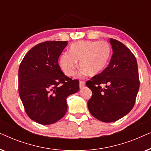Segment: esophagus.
Here are the masks:
<instances>
[{
    "instance_id": "esophagus-1",
    "label": "esophagus",
    "mask_w": 151,
    "mask_h": 151,
    "mask_svg": "<svg viewBox=\"0 0 151 151\" xmlns=\"http://www.w3.org/2000/svg\"><path fill=\"white\" fill-rule=\"evenodd\" d=\"M85 85V83H84V82L83 81H80V88H82Z\"/></svg>"
}]
</instances>
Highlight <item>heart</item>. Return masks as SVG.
Here are the masks:
<instances>
[{
	"label": "heart",
	"instance_id": "heart-1",
	"mask_svg": "<svg viewBox=\"0 0 151 151\" xmlns=\"http://www.w3.org/2000/svg\"><path fill=\"white\" fill-rule=\"evenodd\" d=\"M110 55V46L104 41H78L70 46L69 52L60 55L59 66L66 76L72 77L75 75L79 60L82 69L80 75L86 73L96 76L106 67Z\"/></svg>",
	"mask_w": 151,
	"mask_h": 151
}]
</instances>
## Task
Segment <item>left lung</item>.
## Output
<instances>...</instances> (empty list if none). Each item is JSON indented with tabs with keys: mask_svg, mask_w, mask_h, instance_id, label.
Returning <instances> with one entry per match:
<instances>
[{
	"mask_svg": "<svg viewBox=\"0 0 151 151\" xmlns=\"http://www.w3.org/2000/svg\"><path fill=\"white\" fill-rule=\"evenodd\" d=\"M113 54L108 67L86 82L92 91L87 105L91 114L104 122H112L127 115L135 104L139 88L135 55L123 43L110 38ZM100 84H106V88Z\"/></svg>",
	"mask_w": 151,
	"mask_h": 151,
	"instance_id": "obj_1",
	"label": "left lung"
}]
</instances>
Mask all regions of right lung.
I'll return each instance as SVG.
<instances>
[{
	"mask_svg": "<svg viewBox=\"0 0 151 151\" xmlns=\"http://www.w3.org/2000/svg\"><path fill=\"white\" fill-rule=\"evenodd\" d=\"M67 41H47L36 45L24 55L18 70L20 98L28 116L49 125L63 118L67 98L79 90V81L66 76L58 58Z\"/></svg>",
	"mask_w": 151,
	"mask_h": 151,
	"instance_id": "1",
	"label": "right lung"
}]
</instances>
